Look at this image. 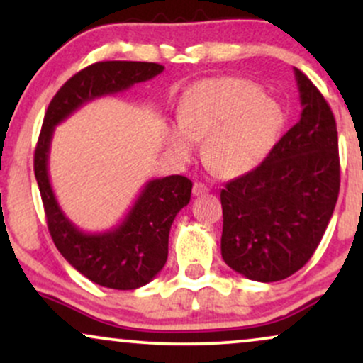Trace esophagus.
<instances>
[{
	"mask_svg": "<svg viewBox=\"0 0 363 363\" xmlns=\"http://www.w3.org/2000/svg\"><path fill=\"white\" fill-rule=\"evenodd\" d=\"M208 191H210V189H208V186L203 184V182H194V186H193V194H194V196L206 194Z\"/></svg>",
	"mask_w": 363,
	"mask_h": 363,
	"instance_id": "34e87169",
	"label": "esophagus"
}]
</instances>
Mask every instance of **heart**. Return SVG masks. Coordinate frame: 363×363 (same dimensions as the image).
Listing matches in <instances>:
<instances>
[{"label": "heart", "instance_id": "1", "mask_svg": "<svg viewBox=\"0 0 363 363\" xmlns=\"http://www.w3.org/2000/svg\"><path fill=\"white\" fill-rule=\"evenodd\" d=\"M179 124L165 131L170 152L181 160L203 155L218 176L247 172L269 153L280 136L285 114L274 99L242 78H211L191 85L179 102Z\"/></svg>", "mask_w": 363, "mask_h": 363}]
</instances>
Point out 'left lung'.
I'll list each match as a JSON object with an SVG mask.
<instances>
[{
	"label": "left lung",
	"mask_w": 363,
	"mask_h": 363,
	"mask_svg": "<svg viewBox=\"0 0 363 363\" xmlns=\"http://www.w3.org/2000/svg\"><path fill=\"white\" fill-rule=\"evenodd\" d=\"M301 119L251 172L227 182L222 257L237 273L262 283L302 268L323 239L340 193L336 121L328 102L294 68Z\"/></svg>",
	"instance_id": "1"
}]
</instances>
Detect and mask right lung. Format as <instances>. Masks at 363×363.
<instances>
[{"instance_id": "add662e5", "label": "right lung", "mask_w": 363, "mask_h": 363, "mask_svg": "<svg viewBox=\"0 0 363 363\" xmlns=\"http://www.w3.org/2000/svg\"><path fill=\"white\" fill-rule=\"evenodd\" d=\"M162 72V65L140 61H101L86 66L52 97L37 141L34 172L54 244L77 272L107 289H140L160 273L167 261L170 227L189 203L193 182L184 176L152 179L140 191L123 222L111 230L90 234L65 215L54 196L49 179L54 128L85 104L152 80Z\"/></svg>"}]
</instances>
